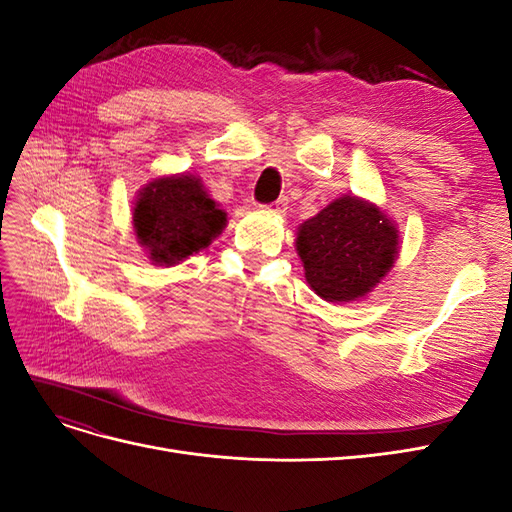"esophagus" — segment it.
Listing matches in <instances>:
<instances>
[{"label": "esophagus", "mask_w": 512, "mask_h": 512, "mask_svg": "<svg viewBox=\"0 0 512 512\" xmlns=\"http://www.w3.org/2000/svg\"><path fill=\"white\" fill-rule=\"evenodd\" d=\"M267 209H271L273 213H284V211L288 209V198H286V196H282V198H277V200H275V203L267 205Z\"/></svg>", "instance_id": "34e87169"}]
</instances>
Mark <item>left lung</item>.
Listing matches in <instances>:
<instances>
[{
	"mask_svg": "<svg viewBox=\"0 0 512 512\" xmlns=\"http://www.w3.org/2000/svg\"><path fill=\"white\" fill-rule=\"evenodd\" d=\"M297 252L318 297L354 301L393 267L397 230L376 205L344 196L299 228Z\"/></svg>",
	"mask_w": 512,
	"mask_h": 512,
	"instance_id": "1",
	"label": "left lung"
}]
</instances>
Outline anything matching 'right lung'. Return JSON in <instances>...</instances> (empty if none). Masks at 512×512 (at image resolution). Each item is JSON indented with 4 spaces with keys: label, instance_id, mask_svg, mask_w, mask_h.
Segmentation results:
<instances>
[{
    "label": "right lung",
    "instance_id": "right-lung-1",
    "mask_svg": "<svg viewBox=\"0 0 512 512\" xmlns=\"http://www.w3.org/2000/svg\"><path fill=\"white\" fill-rule=\"evenodd\" d=\"M226 213L203 190L196 177L151 181L134 207L138 243L156 265H177L218 237Z\"/></svg>",
    "mask_w": 512,
    "mask_h": 512
}]
</instances>
